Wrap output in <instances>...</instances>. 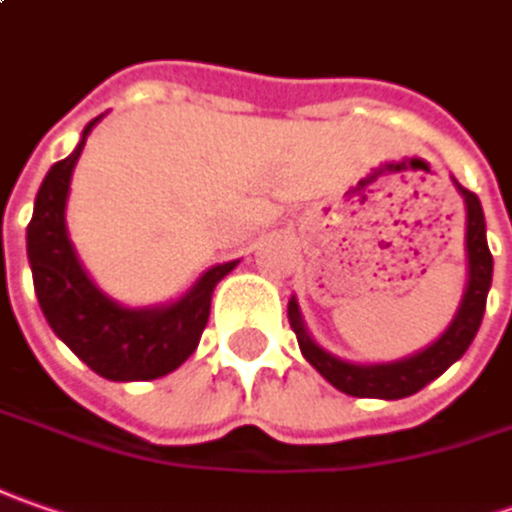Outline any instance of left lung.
I'll return each mask as SVG.
<instances>
[{
    "label": "left lung",
    "instance_id": "left-lung-1",
    "mask_svg": "<svg viewBox=\"0 0 512 512\" xmlns=\"http://www.w3.org/2000/svg\"><path fill=\"white\" fill-rule=\"evenodd\" d=\"M453 186L465 198V252H467V283L462 303L453 314L450 326L433 340L431 345L419 348L402 360L391 362H351L331 354L317 343L303 323V314L297 306V297L289 300V326L297 334V343L303 357L326 377L337 391L348 397H374V399H402L422 391L428 382L445 374L453 362L459 360L473 343L476 331L482 326L487 306V291L493 280V255L487 249V226L482 203L473 192L453 178Z\"/></svg>",
    "mask_w": 512,
    "mask_h": 512
}]
</instances>
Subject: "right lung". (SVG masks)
<instances>
[{
  "label": "right lung",
  "mask_w": 512,
  "mask_h": 512,
  "mask_svg": "<svg viewBox=\"0 0 512 512\" xmlns=\"http://www.w3.org/2000/svg\"><path fill=\"white\" fill-rule=\"evenodd\" d=\"M101 118L84 127L76 150L50 167L36 192L33 218L27 223L33 289L53 334L98 377L113 382L158 379L184 365L198 348L212 291L240 260L206 269L178 300L161 306L130 309L98 289L73 249L64 212L76 161Z\"/></svg>",
  "instance_id": "add662e5"
}]
</instances>
